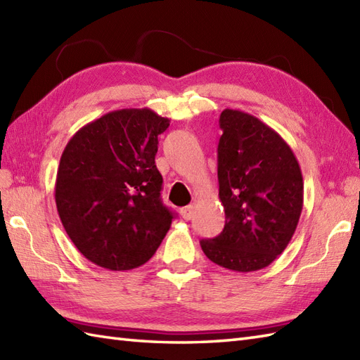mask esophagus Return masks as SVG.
I'll use <instances>...</instances> for the list:
<instances>
[{
  "mask_svg": "<svg viewBox=\"0 0 360 360\" xmlns=\"http://www.w3.org/2000/svg\"><path fill=\"white\" fill-rule=\"evenodd\" d=\"M193 213H195V207H193V205H187V207L181 209V217L184 218L186 221L192 219V218H193Z\"/></svg>",
  "mask_w": 360,
  "mask_h": 360,
  "instance_id": "34e87169",
  "label": "esophagus"
}]
</instances>
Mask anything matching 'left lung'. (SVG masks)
I'll return each instance as SVG.
<instances>
[{
  "instance_id": "obj_1",
  "label": "left lung",
  "mask_w": 360,
  "mask_h": 360,
  "mask_svg": "<svg viewBox=\"0 0 360 360\" xmlns=\"http://www.w3.org/2000/svg\"><path fill=\"white\" fill-rule=\"evenodd\" d=\"M218 143L223 232L201 240L210 262L236 272L269 266L286 249L303 209V178L292 150L255 116L224 110Z\"/></svg>"
}]
</instances>
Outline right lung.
<instances>
[{"label":"right lung","instance_id":"add662e5","mask_svg":"<svg viewBox=\"0 0 360 360\" xmlns=\"http://www.w3.org/2000/svg\"><path fill=\"white\" fill-rule=\"evenodd\" d=\"M170 125L148 108L105 114L63 150L56 204L80 254L110 271H129L155 255L174 213L160 200L158 136Z\"/></svg>","mask_w":360,"mask_h":360}]
</instances>
